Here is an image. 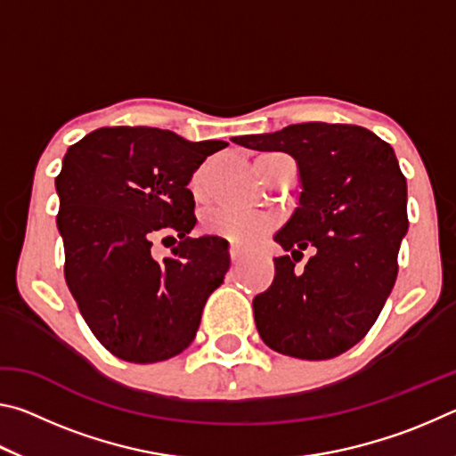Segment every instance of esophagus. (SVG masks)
Segmentation results:
<instances>
[{
    "instance_id": "obj_1",
    "label": "esophagus",
    "mask_w": 456,
    "mask_h": 456,
    "mask_svg": "<svg viewBox=\"0 0 456 456\" xmlns=\"http://www.w3.org/2000/svg\"><path fill=\"white\" fill-rule=\"evenodd\" d=\"M229 256H231V261H233V264H237V261L243 259V251L239 249L237 245H231L229 247Z\"/></svg>"
}]
</instances>
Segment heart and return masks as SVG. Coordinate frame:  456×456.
Returning a JSON list of instances; mask_svg holds the SVG:
<instances>
[{
  "mask_svg": "<svg viewBox=\"0 0 456 456\" xmlns=\"http://www.w3.org/2000/svg\"><path fill=\"white\" fill-rule=\"evenodd\" d=\"M281 159H288V157L281 152L259 154L256 160V168L261 175V171H264L265 167L273 165ZM209 171H211V163H205L203 167L197 168L195 175H192L191 187L195 195H203V192L207 191ZM272 225H273L272 217H267V215H264V213L237 211V209L213 211L209 217L205 219V227L209 233L227 237V239H231V241H235L237 245H243V247H251V245L259 243L261 239L269 233Z\"/></svg>",
  "mask_w": 456,
  "mask_h": 456,
  "instance_id": "heart-1",
  "label": "heart"
}]
</instances>
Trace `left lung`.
I'll use <instances>...</instances> for the list:
<instances>
[{
	"label": "left lung",
	"mask_w": 456,
	"mask_h": 456,
	"mask_svg": "<svg viewBox=\"0 0 456 456\" xmlns=\"http://www.w3.org/2000/svg\"><path fill=\"white\" fill-rule=\"evenodd\" d=\"M253 151L296 159L302 192L275 241V277L253 299L269 348L302 360L336 358L364 338L398 275L408 231L406 179L388 142L356 125L304 122L235 136ZM310 248L304 268L295 264Z\"/></svg>",
	"instance_id": "1"
}]
</instances>
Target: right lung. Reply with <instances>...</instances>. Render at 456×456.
<instances>
[{
    "label": "right lung",
    "mask_w": 456,
    "mask_h": 456,
    "mask_svg": "<svg viewBox=\"0 0 456 456\" xmlns=\"http://www.w3.org/2000/svg\"><path fill=\"white\" fill-rule=\"evenodd\" d=\"M225 146L112 126L68 149L56 176L66 283L92 334L117 358L152 364L195 339L207 297L225 280L229 243L189 237L197 217L187 184ZM165 232H176L180 243L159 262L151 243Z\"/></svg>",
    "instance_id": "obj_1"
}]
</instances>
